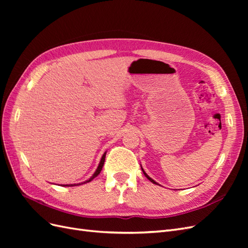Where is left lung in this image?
Here are the masks:
<instances>
[{"label": "left lung", "instance_id": "1", "mask_svg": "<svg viewBox=\"0 0 248 248\" xmlns=\"http://www.w3.org/2000/svg\"><path fill=\"white\" fill-rule=\"evenodd\" d=\"M140 168H141V166H140ZM141 170H142V172H144V175L146 176V178H147L148 180H150V181H151V182H152V183H154V184H156V185H159L158 183H157V182H155V181H154V180H153V179H152L151 177H149V176L147 175V172H146V171L144 170V169H142V168H141Z\"/></svg>", "mask_w": 248, "mask_h": 248}]
</instances>
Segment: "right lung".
<instances>
[{
	"label": "right lung",
	"mask_w": 248,
	"mask_h": 248,
	"mask_svg": "<svg viewBox=\"0 0 248 248\" xmlns=\"http://www.w3.org/2000/svg\"><path fill=\"white\" fill-rule=\"evenodd\" d=\"M106 155H107V152H104V154L102 155V157H101V159H100V162H99V164H98V168H97V170H95V172L94 174L92 175V177L90 178V179H88L87 181H85V182H81V183H78V184H64V185H62V186H76V185H80V184H84V183H88V182H91L92 180L95 178V177H97L98 176L99 174H100V171H101V170H102V167H103V164H104V161H106Z\"/></svg>",
	"instance_id": "add662e5"
}]
</instances>
